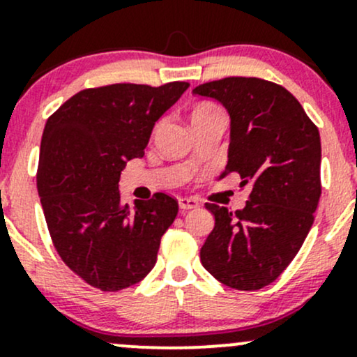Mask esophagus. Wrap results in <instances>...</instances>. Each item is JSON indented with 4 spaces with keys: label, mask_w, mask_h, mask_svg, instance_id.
I'll use <instances>...</instances> for the list:
<instances>
[{
    "label": "esophagus",
    "mask_w": 357,
    "mask_h": 357,
    "mask_svg": "<svg viewBox=\"0 0 357 357\" xmlns=\"http://www.w3.org/2000/svg\"><path fill=\"white\" fill-rule=\"evenodd\" d=\"M178 206L180 209L187 211V209H197L199 208V202L195 201L192 197H180L178 199Z\"/></svg>",
    "instance_id": "1"
}]
</instances>
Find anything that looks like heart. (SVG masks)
I'll use <instances>...</instances> for the list:
<instances>
[{"mask_svg":"<svg viewBox=\"0 0 357 357\" xmlns=\"http://www.w3.org/2000/svg\"><path fill=\"white\" fill-rule=\"evenodd\" d=\"M209 109H214L213 105H201V107H197V109L194 110L192 114H197V112H202V110H209Z\"/></svg>","mask_w":357,"mask_h":357,"instance_id":"b5f03b06","label":"heart"}]
</instances>
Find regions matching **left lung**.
Wrapping results in <instances>:
<instances>
[{"label":"left lung","instance_id":"8db88e82","mask_svg":"<svg viewBox=\"0 0 357 357\" xmlns=\"http://www.w3.org/2000/svg\"><path fill=\"white\" fill-rule=\"evenodd\" d=\"M221 102L231 119L228 165L250 183L247 206L228 211L208 202L214 228L201 248L211 275L240 291H257L281 275L300 252L320 201L318 128L286 90L260 78H229L195 86Z\"/></svg>","mask_w":357,"mask_h":357}]
</instances>
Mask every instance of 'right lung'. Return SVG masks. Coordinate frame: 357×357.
<instances>
[{"label": "right lung", "mask_w": 357, "mask_h": 357, "mask_svg": "<svg viewBox=\"0 0 357 357\" xmlns=\"http://www.w3.org/2000/svg\"><path fill=\"white\" fill-rule=\"evenodd\" d=\"M187 88V82L86 88L45 122L40 204L57 254L86 284L121 291L155 267L177 199L158 192L131 208L122 202L119 180L129 160L144 155L155 122Z\"/></svg>", "instance_id": "1"}]
</instances>
